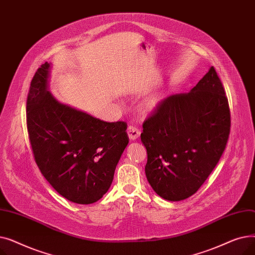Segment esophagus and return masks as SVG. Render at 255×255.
Returning <instances> with one entry per match:
<instances>
[{
  "instance_id": "obj_1",
  "label": "esophagus",
  "mask_w": 255,
  "mask_h": 255,
  "mask_svg": "<svg viewBox=\"0 0 255 255\" xmlns=\"http://www.w3.org/2000/svg\"><path fill=\"white\" fill-rule=\"evenodd\" d=\"M127 133H128V136H129L130 140H136L139 137V135H140L139 129L133 127V126H129L128 127Z\"/></svg>"
}]
</instances>
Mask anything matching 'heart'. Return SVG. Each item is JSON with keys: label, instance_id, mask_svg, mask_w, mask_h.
<instances>
[{"label": "heart", "instance_id": "1", "mask_svg": "<svg viewBox=\"0 0 255 255\" xmlns=\"http://www.w3.org/2000/svg\"><path fill=\"white\" fill-rule=\"evenodd\" d=\"M162 101V97L159 95H154L152 97H150L148 100H145V102L143 103V110L146 113H150L155 111L157 107L159 106V104L161 103Z\"/></svg>", "mask_w": 255, "mask_h": 255}]
</instances>
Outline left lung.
Here are the masks:
<instances>
[{
	"instance_id": "1",
	"label": "left lung",
	"mask_w": 255,
	"mask_h": 255,
	"mask_svg": "<svg viewBox=\"0 0 255 255\" xmlns=\"http://www.w3.org/2000/svg\"><path fill=\"white\" fill-rule=\"evenodd\" d=\"M142 128L153 190L170 202L193 195L218 163L231 130L229 101L214 67L189 93L165 98Z\"/></svg>"
}]
</instances>
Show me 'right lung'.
I'll use <instances>...</instances> for the list:
<instances>
[{
    "instance_id": "obj_1",
    "label": "right lung",
    "mask_w": 255,
    "mask_h": 255,
    "mask_svg": "<svg viewBox=\"0 0 255 255\" xmlns=\"http://www.w3.org/2000/svg\"><path fill=\"white\" fill-rule=\"evenodd\" d=\"M50 64L36 71L26 99V126L35 161L59 194L96 203L110 189L129 142L125 122L107 123L59 102L48 91Z\"/></svg>"
}]
</instances>
